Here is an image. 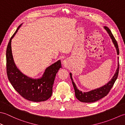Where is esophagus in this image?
Wrapping results in <instances>:
<instances>
[{
    "label": "esophagus",
    "mask_w": 125,
    "mask_h": 125,
    "mask_svg": "<svg viewBox=\"0 0 125 125\" xmlns=\"http://www.w3.org/2000/svg\"><path fill=\"white\" fill-rule=\"evenodd\" d=\"M65 63V62H64V61H63V64H64Z\"/></svg>",
    "instance_id": "esophagus-1"
}]
</instances>
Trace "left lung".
I'll return each mask as SVG.
<instances>
[{"label":"left lung","instance_id":"1","mask_svg":"<svg viewBox=\"0 0 125 125\" xmlns=\"http://www.w3.org/2000/svg\"><path fill=\"white\" fill-rule=\"evenodd\" d=\"M104 28L105 30L106 31L111 40H112L114 46H115L116 49V53H117V55H118L119 54V50L117 42L115 40V37L113 36V34H112V32L111 31L110 29L107 27L106 26H104ZM118 60H119V57H118ZM119 61H118V68L116 69L115 75L113 76L112 79H111V81H110L104 85L101 86L99 87V88L95 89L88 92H83L77 88L76 84L75 83V82H73L72 73H70V78L71 81H72L73 88L74 90H75V95L77 99H78V100L80 101V102L83 103H94L95 102H97L98 100H100L103 97H105L106 95L108 94V92H110L111 88H112L114 84H115L116 79H117L119 73Z\"/></svg>","mask_w":125,"mask_h":125}]
</instances>
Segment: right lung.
<instances>
[{
    "label": "right lung",
    "mask_w": 125,
    "mask_h": 125,
    "mask_svg": "<svg viewBox=\"0 0 125 125\" xmlns=\"http://www.w3.org/2000/svg\"><path fill=\"white\" fill-rule=\"evenodd\" d=\"M21 24L10 39L6 50V68L8 78L14 89L25 99L34 102L46 101L52 96V86L58 71L62 68L61 60L47 67L43 75L33 78L23 74L17 68L13 59L11 42Z\"/></svg>",
    "instance_id": "add662e5"
}]
</instances>
